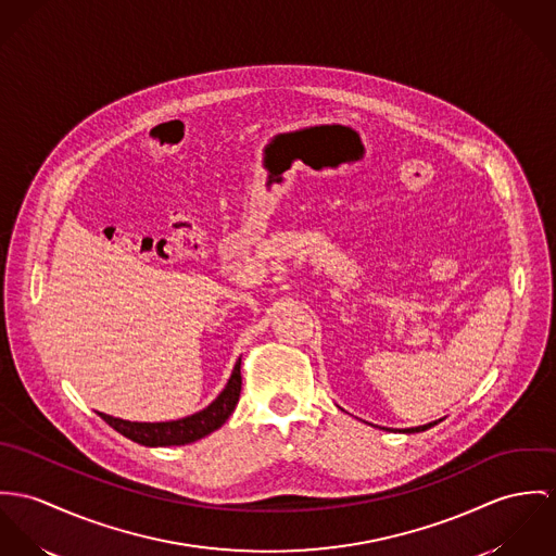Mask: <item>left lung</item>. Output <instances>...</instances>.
Returning <instances> with one entry per match:
<instances>
[{"instance_id":"left-lung-1","label":"left lung","mask_w":556,"mask_h":556,"mask_svg":"<svg viewBox=\"0 0 556 556\" xmlns=\"http://www.w3.org/2000/svg\"><path fill=\"white\" fill-rule=\"evenodd\" d=\"M437 425V420L434 422H429V425H422V427H414V429H401L399 432H405V434H412V432H422L427 431V429H431ZM383 431H392V429H383Z\"/></svg>"}]
</instances>
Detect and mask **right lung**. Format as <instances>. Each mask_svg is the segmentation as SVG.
Listing matches in <instances>:
<instances>
[{"mask_svg":"<svg viewBox=\"0 0 556 556\" xmlns=\"http://www.w3.org/2000/svg\"><path fill=\"white\" fill-rule=\"evenodd\" d=\"M241 386H243L241 365L237 363V367L232 370L226 388L219 392V396L208 407H204L202 412H195V414L181 418V420L129 422V420L113 418V416H106V414H100V416L115 431L122 432L124 437L140 443V445H149V447L186 445V443H193V441L217 431L219 427H224V422L237 409V403H239V396H241Z\"/></svg>","mask_w":556,"mask_h":556,"instance_id":"1","label":"right lung"}]
</instances>
